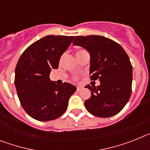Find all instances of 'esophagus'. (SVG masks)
<instances>
[{
	"mask_svg": "<svg viewBox=\"0 0 150 150\" xmlns=\"http://www.w3.org/2000/svg\"><path fill=\"white\" fill-rule=\"evenodd\" d=\"M82 90V88L80 86L76 87V91H80Z\"/></svg>",
	"mask_w": 150,
	"mask_h": 150,
	"instance_id": "1",
	"label": "esophagus"
}]
</instances>
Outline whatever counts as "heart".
I'll list each match as a JSON object with an SVG mask.
<instances>
[{
    "instance_id": "heart-1",
    "label": "heart",
    "mask_w": 150,
    "mask_h": 150,
    "mask_svg": "<svg viewBox=\"0 0 150 150\" xmlns=\"http://www.w3.org/2000/svg\"><path fill=\"white\" fill-rule=\"evenodd\" d=\"M79 51H82V50H79ZM79 51H78V52H79Z\"/></svg>"
}]
</instances>
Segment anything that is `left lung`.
Here are the masks:
<instances>
[{
	"label": "left lung",
	"mask_w": 150,
	"mask_h": 150,
	"mask_svg": "<svg viewBox=\"0 0 150 150\" xmlns=\"http://www.w3.org/2000/svg\"><path fill=\"white\" fill-rule=\"evenodd\" d=\"M73 45L86 49L90 55L91 80L99 79V86H86L91 97L85 107L92 115L107 118L120 112L132 94V66L124 49L103 36H77Z\"/></svg>",
	"instance_id": "1"
}]
</instances>
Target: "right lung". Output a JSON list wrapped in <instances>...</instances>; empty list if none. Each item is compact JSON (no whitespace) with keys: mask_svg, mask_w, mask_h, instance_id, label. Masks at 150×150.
I'll return each mask as SVG.
<instances>
[{"mask_svg":"<svg viewBox=\"0 0 150 150\" xmlns=\"http://www.w3.org/2000/svg\"><path fill=\"white\" fill-rule=\"evenodd\" d=\"M74 36L48 35L29 46L18 61L15 86L21 105L34 120L46 122L62 116L76 88L68 83L51 81L52 69L74 40Z\"/></svg>","mask_w":150,"mask_h":150,"instance_id":"right-lung-1","label":"right lung"}]
</instances>
